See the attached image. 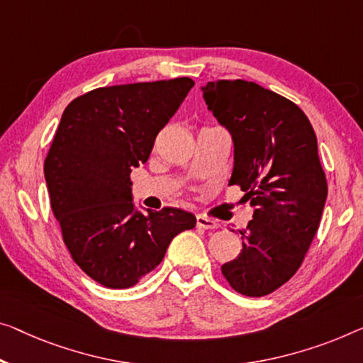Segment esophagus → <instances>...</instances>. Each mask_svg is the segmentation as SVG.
<instances>
[{"mask_svg": "<svg viewBox=\"0 0 363 363\" xmlns=\"http://www.w3.org/2000/svg\"><path fill=\"white\" fill-rule=\"evenodd\" d=\"M197 226L203 230H215L218 228V223L212 218H207V216H197Z\"/></svg>", "mask_w": 363, "mask_h": 363, "instance_id": "obj_1", "label": "esophagus"}]
</instances>
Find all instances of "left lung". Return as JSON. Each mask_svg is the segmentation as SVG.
Wrapping results in <instances>:
<instances>
[{
    "label": "left lung",
    "instance_id": "left-lung-1",
    "mask_svg": "<svg viewBox=\"0 0 363 363\" xmlns=\"http://www.w3.org/2000/svg\"><path fill=\"white\" fill-rule=\"evenodd\" d=\"M202 91L233 138L230 186H240L254 207L240 231L242 250L221 274L238 294L269 295L300 269L326 203L315 130L295 102L252 81H210Z\"/></svg>",
    "mask_w": 363,
    "mask_h": 363
}]
</instances>
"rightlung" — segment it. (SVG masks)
Here are the masks:
<instances>
[{
    "label": "right lung",
    "instance_id": "obj_1",
    "mask_svg": "<svg viewBox=\"0 0 363 363\" xmlns=\"http://www.w3.org/2000/svg\"><path fill=\"white\" fill-rule=\"evenodd\" d=\"M194 86L191 78L97 88L73 99L43 164L52 212L73 261L107 289H128L196 226L181 208H135L130 172Z\"/></svg>",
    "mask_w": 363,
    "mask_h": 363
}]
</instances>
